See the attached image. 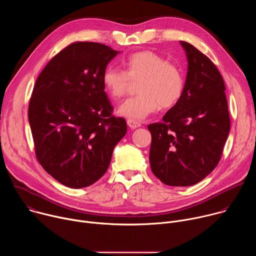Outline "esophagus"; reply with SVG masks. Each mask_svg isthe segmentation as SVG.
<instances>
[{"label":"esophagus","instance_id":"1","mask_svg":"<svg viewBox=\"0 0 256 256\" xmlns=\"http://www.w3.org/2000/svg\"><path fill=\"white\" fill-rule=\"evenodd\" d=\"M126 124H128V126L132 130H134V128L140 126V124L138 122H136V120H128L126 122Z\"/></svg>","mask_w":256,"mask_h":256}]
</instances>
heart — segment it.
<instances>
[{
    "instance_id": "obj_1",
    "label": "heart",
    "mask_w": 256,
    "mask_h": 256,
    "mask_svg": "<svg viewBox=\"0 0 256 256\" xmlns=\"http://www.w3.org/2000/svg\"><path fill=\"white\" fill-rule=\"evenodd\" d=\"M124 70L108 66L102 74V85L114 100L124 97L130 81L140 82L138 96L126 100L118 107L124 118L140 122L162 108L178 103L184 92V77L181 70L164 56L144 50L130 54L124 60Z\"/></svg>"
}]
</instances>
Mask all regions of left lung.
<instances>
[{
  "instance_id": "left-lung-1",
  "label": "left lung",
  "mask_w": 256,
  "mask_h": 256,
  "mask_svg": "<svg viewBox=\"0 0 256 256\" xmlns=\"http://www.w3.org/2000/svg\"><path fill=\"white\" fill-rule=\"evenodd\" d=\"M184 92L163 116L148 126L150 165L170 186H190L206 177L221 159L230 132L225 83L212 62L188 42Z\"/></svg>"
}]
</instances>
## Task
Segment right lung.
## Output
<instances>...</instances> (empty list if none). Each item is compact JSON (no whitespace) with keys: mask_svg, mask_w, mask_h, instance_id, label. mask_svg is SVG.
Listing matches in <instances>:
<instances>
[{"mask_svg":"<svg viewBox=\"0 0 256 256\" xmlns=\"http://www.w3.org/2000/svg\"><path fill=\"white\" fill-rule=\"evenodd\" d=\"M118 54L97 42L72 44L36 80L28 108L36 157L68 188H87L100 179L126 134V120L112 116L101 80Z\"/></svg>","mask_w":256,"mask_h":256,"instance_id":"obj_1","label":"right lung"}]
</instances>
